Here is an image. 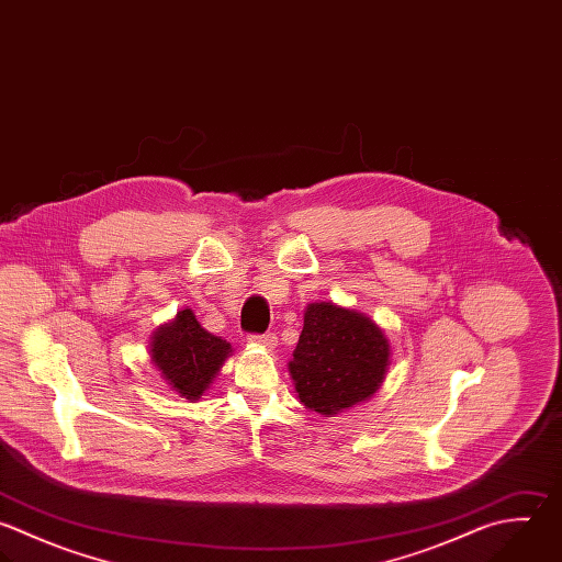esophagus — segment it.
<instances>
[{"label": "esophagus", "instance_id": "34e87169", "mask_svg": "<svg viewBox=\"0 0 562 562\" xmlns=\"http://www.w3.org/2000/svg\"><path fill=\"white\" fill-rule=\"evenodd\" d=\"M248 342L259 345V347H266V349H274L277 336H274V334H252V336H248Z\"/></svg>", "mask_w": 562, "mask_h": 562}]
</instances>
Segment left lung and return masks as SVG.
Instances as JSON below:
<instances>
[{
	"instance_id": "1",
	"label": "left lung",
	"mask_w": 562,
	"mask_h": 562,
	"mask_svg": "<svg viewBox=\"0 0 562 562\" xmlns=\"http://www.w3.org/2000/svg\"><path fill=\"white\" fill-rule=\"evenodd\" d=\"M391 364L382 327L358 310L331 301L310 303L288 371L299 402L334 417L378 393Z\"/></svg>"
}]
</instances>
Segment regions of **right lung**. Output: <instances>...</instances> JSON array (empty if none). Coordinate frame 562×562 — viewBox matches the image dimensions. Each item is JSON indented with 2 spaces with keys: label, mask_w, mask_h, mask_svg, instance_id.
<instances>
[{
  "label": "right lung",
  "mask_w": 562,
  "mask_h": 562,
  "mask_svg": "<svg viewBox=\"0 0 562 562\" xmlns=\"http://www.w3.org/2000/svg\"><path fill=\"white\" fill-rule=\"evenodd\" d=\"M149 356L171 391L189 402H198L213 384L226 358L233 356V347L206 331L193 310L187 307L154 331Z\"/></svg>",
  "instance_id": "1"
}]
</instances>
